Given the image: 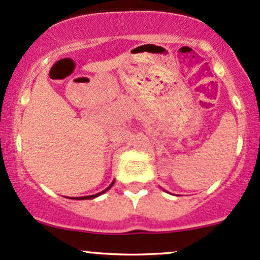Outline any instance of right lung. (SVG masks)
Masks as SVG:
<instances>
[{
    "label": "right lung",
    "instance_id": "add662e5",
    "mask_svg": "<svg viewBox=\"0 0 260 260\" xmlns=\"http://www.w3.org/2000/svg\"><path fill=\"white\" fill-rule=\"evenodd\" d=\"M112 184H113V182H112V183H111V184H110V186H109V187H107V188H106V189H105V190H103V192L98 193V194H92V196H86V197H77V198H73V199H77V201H83V199H92V198H96V197H99V196H101V194H103V193H105V192H106V190H109V189H110V188H111V187H112Z\"/></svg>",
    "mask_w": 260,
    "mask_h": 260
}]
</instances>
